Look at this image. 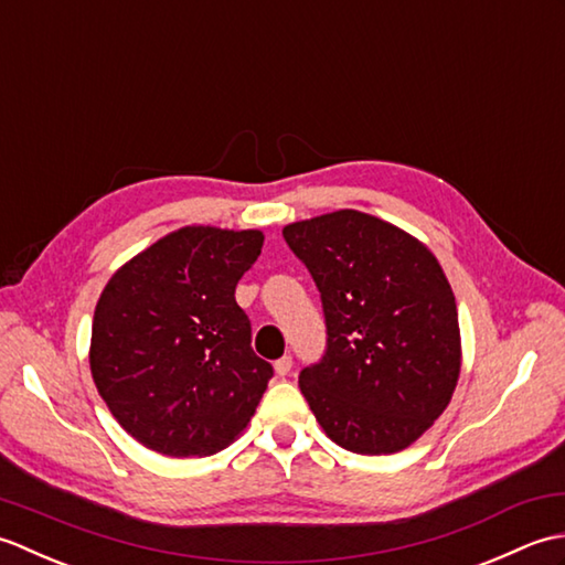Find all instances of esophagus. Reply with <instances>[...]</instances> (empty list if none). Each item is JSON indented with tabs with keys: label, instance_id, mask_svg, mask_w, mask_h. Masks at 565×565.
<instances>
[{
	"label": "esophagus",
	"instance_id": "1",
	"mask_svg": "<svg viewBox=\"0 0 565 565\" xmlns=\"http://www.w3.org/2000/svg\"><path fill=\"white\" fill-rule=\"evenodd\" d=\"M291 366H294V359H291V356H281V359H276V362H274L276 376H286V374H291Z\"/></svg>",
	"mask_w": 565,
	"mask_h": 565
}]
</instances>
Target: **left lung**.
I'll return each instance as SVG.
<instances>
[{"instance_id":"left-lung-1","label":"left lung","mask_w":565,"mask_h":565,"mask_svg":"<svg viewBox=\"0 0 565 565\" xmlns=\"http://www.w3.org/2000/svg\"><path fill=\"white\" fill-rule=\"evenodd\" d=\"M320 291L328 350L298 376L322 431L354 454L411 447L447 411L461 332L441 264L411 233L342 209L284 227Z\"/></svg>"}]
</instances>
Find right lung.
<instances>
[{"label":"right lung","mask_w":565,"mask_h":565,"mask_svg":"<svg viewBox=\"0 0 565 565\" xmlns=\"http://www.w3.org/2000/svg\"><path fill=\"white\" fill-rule=\"evenodd\" d=\"M262 231L186 225L104 286L92 322L97 391L130 437L164 456H211L255 415L274 376L252 352L235 286Z\"/></svg>","instance_id":"right-lung-1"}]
</instances>
